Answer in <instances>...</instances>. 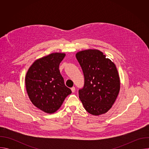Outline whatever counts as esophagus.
Masks as SVG:
<instances>
[{
    "mask_svg": "<svg viewBox=\"0 0 149 149\" xmlns=\"http://www.w3.org/2000/svg\"><path fill=\"white\" fill-rule=\"evenodd\" d=\"M71 91H72V93H74V92L75 91V88L74 87H72V88H71Z\"/></svg>",
    "mask_w": 149,
    "mask_h": 149,
    "instance_id": "34e87169",
    "label": "esophagus"
}]
</instances>
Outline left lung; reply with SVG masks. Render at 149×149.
I'll use <instances>...</instances> for the list:
<instances>
[{
  "label": "left lung",
  "instance_id": "left-lung-1",
  "mask_svg": "<svg viewBox=\"0 0 149 149\" xmlns=\"http://www.w3.org/2000/svg\"><path fill=\"white\" fill-rule=\"evenodd\" d=\"M84 75L79 97L86 110L94 116L107 113L116 101L120 81L114 63L98 49L81 51L75 55Z\"/></svg>",
  "mask_w": 149,
  "mask_h": 149
}]
</instances>
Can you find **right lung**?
Returning <instances> with one entry per match:
<instances>
[{"instance_id":"add662e5","label":"right lung","mask_w":149,"mask_h":149,"mask_svg":"<svg viewBox=\"0 0 149 149\" xmlns=\"http://www.w3.org/2000/svg\"><path fill=\"white\" fill-rule=\"evenodd\" d=\"M65 54L55 52L36 59L25 77L26 89L32 104L48 114L56 112L71 93L59 70Z\"/></svg>"}]
</instances>
